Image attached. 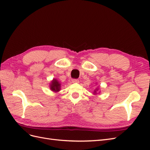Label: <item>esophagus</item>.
<instances>
[{"label":"esophagus","instance_id":"1","mask_svg":"<svg viewBox=\"0 0 150 150\" xmlns=\"http://www.w3.org/2000/svg\"><path fill=\"white\" fill-rule=\"evenodd\" d=\"M72 82L73 83H79V80L77 79H72Z\"/></svg>","mask_w":150,"mask_h":150}]
</instances>
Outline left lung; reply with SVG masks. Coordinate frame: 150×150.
Returning a JSON list of instances; mask_svg holds the SVG:
<instances>
[{"label":"left lung","mask_w":150,"mask_h":150,"mask_svg":"<svg viewBox=\"0 0 150 150\" xmlns=\"http://www.w3.org/2000/svg\"><path fill=\"white\" fill-rule=\"evenodd\" d=\"M96 91H97V90H96ZM96 93V91H94V93Z\"/></svg>","instance_id":"1"}]
</instances>
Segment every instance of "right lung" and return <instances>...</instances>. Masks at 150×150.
I'll list each match as a JSON object with an SVG mask.
<instances>
[{"label": "right lung", "instance_id": "obj_1", "mask_svg": "<svg viewBox=\"0 0 150 150\" xmlns=\"http://www.w3.org/2000/svg\"><path fill=\"white\" fill-rule=\"evenodd\" d=\"M60 86L61 84L60 83H59L58 81L56 79H53V81H52L51 84L50 85V87H51V89L53 91H59L60 90Z\"/></svg>", "mask_w": 150, "mask_h": 150}]
</instances>
